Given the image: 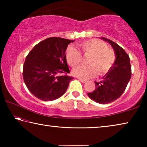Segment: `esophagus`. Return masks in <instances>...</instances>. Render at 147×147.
I'll return each instance as SVG.
<instances>
[{
  "mask_svg": "<svg viewBox=\"0 0 147 147\" xmlns=\"http://www.w3.org/2000/svg\"><path fill=\"white\" fill-rule=\"evenodd\" d=\"M78 80L81 82H82V83H86L87 82L86 80H83V79H81V78H78Z\"/></svg>",
  "mask_w": 147,
  "mask_h": 147,
  "instance_id": "obj_1",
  "label": "esophagus"
}]
</instances>
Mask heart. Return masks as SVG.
<instances>
[{
	"instance_id": "heart-1",
	"label": "heart",
	"mask_w": 147,
	"mask_h": 147,
	"mask_svg": "<svg viewBox=\"0 0 147 147\" xmlns=\"http://www.w3.org/2000/svg\"><path fill=\"white\" fill-rule=\"evenodd\" d=\"M80 52L84 57L89 56L87 61L88 66H79L73 70V74L79 78L87 80L99 75H104L112 68L116 60V54L112 49L100 39H94L84 41L79 45ZM80 52L73 47L66 51L67 63L75 67L81 63L82 57Z\"/></svg>"
}]
</instances>
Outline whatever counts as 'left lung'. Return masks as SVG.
I'll list each match as a JSON object with an SVG mask.
<instances>
[{
  "instance_id": "obj_1",
  "label": "left lung",
  "mask_w": 147,
  "mask_h": 147,
  "mask_svg": "<svg viewBox=\"0 0 147 147\" xmlns=\"http://www.w3.org/2000/svg\"><path fill=\"white\" fill-rule=\"evenodd\" d=\"M113 47L116 54V60L112 68L100 82H94L95 89L88 94L96 102L108 104L117 100L125 91L131 75L130 58L124 50L115 42L105 38Z\"/></svg>"
}]
</instances>
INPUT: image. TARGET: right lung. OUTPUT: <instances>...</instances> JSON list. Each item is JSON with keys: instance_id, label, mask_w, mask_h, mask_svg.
Returning <instances> with one entry per match:
<instances>
[{"instance_id": "1", "label": "right lung", "mask_w": 147, "mask_h": 147, "mask_svg": "<svg viewBox=\"0 0 147 147\" xmlns=\"http://www.w3.org/2000/svg\"><path fill=\"white\" fill-rule=\"evenodd\" d=\"M73 40L53 37L35 46L26 57L24 82L30 93L41 100L52 101L65 93L74 79L67 63L65 51Z\"/></svg>"}]
</instances>
